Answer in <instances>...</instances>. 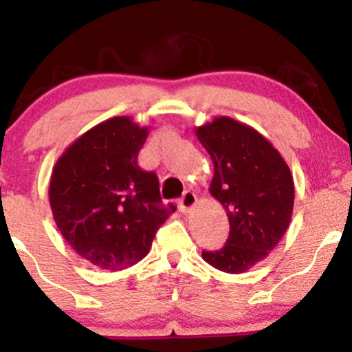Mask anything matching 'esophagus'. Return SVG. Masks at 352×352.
Wrapping results in <instances>:
<instances>
[{
    "label": "esophagus",
    "instance_id": "obj_1",
    "mask_svg": "<svg viewBox=\"0 0 352 352\" xmlns=\"http://www.w3.org/2000/svg\"><path fill=\"white\" fill-rule=\"evenodd\" d=\"M197 205V195L193 192H185L179 201L182 213H188Z\"/></svg>",
    "mask_w": 352,
    "mask_h": 352
}]
</instances>
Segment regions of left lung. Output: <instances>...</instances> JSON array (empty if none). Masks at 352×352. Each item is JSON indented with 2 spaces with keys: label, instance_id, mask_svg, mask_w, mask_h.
<instances>
[{
  "label": "left lung",
  "instance_id": "8db88e82",
  "mask_svg": "<svg viewBox=\"0 0 352 352\" xmlns=\"http://www.w3.org/2000/svg\"><path fill=\"white\" fill-rule=\"evenodd\" d=\"M195 135L213 162L208 192L230 221L223 248L201 252V258L221 272H248L268 256L289 227L292 170L270 140L232 117L220 116L199 125Z\"/></svg>",
  "mask_w": 352,
  "mask_h": 352
}]
</instances>
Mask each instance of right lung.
<instances>
[{
	"label": "right lung",
	"instance_id": "add662e5",
	"mask_svg": "<svg viewBox=\"0 0 352 352\" xmlns=\"http://www.w3.org/2000/svg\"><path fill=\"white\" fill-rule=\"evenodd\" d=\"M147 135L132 117H112L78 137L52 168L50 204L60 235L100 270L142 260L175 212L162 205L155 173L137 165Z\"/></svg>",
	"mask_w": 352,
	"mask_h": 352
}]
</instances>
